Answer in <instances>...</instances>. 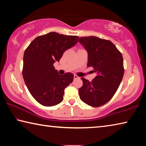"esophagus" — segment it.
<instances>
[{"label": "esophagus", "instance_id": "esophagus-1", "mask_svg": "<svg viewBox=\"0 0 146 146\" xmlns=\"http://www.w3.org/2000/svg\"><path fill=\"white\" fill-rule=\"evenodd\" d=\"M78 78H79V77H78V76L74 75V79H75V80H76V79H78Z\"/></svg>", "mask_w": 146, "mask_h": 146}]
</instances>
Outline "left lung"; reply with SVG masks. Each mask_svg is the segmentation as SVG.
<instances>
[{"mask_svg": "<svg viewBox=\"0 0 146 146\" xmlns=\"http://www.w3.org/2000/svg\"><path fill=\"white\" fill-rule=\"evenodd\" d=\"M78 42L88 51V67H93L97 74L91 82L81 78L83 85L78 89L79 96L86 104L99 107L111 99L122 80V53L110 40L97 36H84Z\"/></svg>", "mask_w": 146, "mask_h": 146, "instance_id": "8db88e82", "label": "left lung"}]
</instances>
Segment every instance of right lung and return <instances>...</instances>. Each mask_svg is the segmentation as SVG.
Returning <instances> with one entry per match:
<instances>
[{
  "label": "right lung",
  "instance_id": "add662e5",
  "mask_svg": "<svg viewBox=\"0 0 146 146\" xmlns=\"http://www.w3.org/2000/svg\"><path fill=\"white\" fill-rule=\"evenodd\" d=\"M78 38L50 32L35 38L24 51V82L31 95L42 106H53L63 100L64 89L73 82L74 76L71 73L60 75L53 64L77 43Z\"/></svg>",
  "mask_w": 146,
  "mask_h": 146
}]
</instances>
